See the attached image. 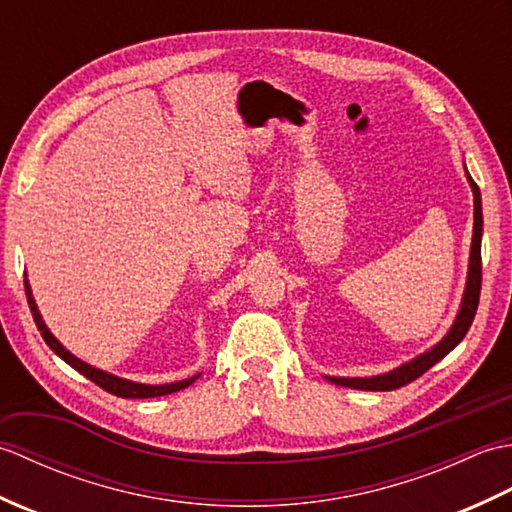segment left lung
Wrapping results in <instances>:
<instances>
[{
    "label": "left lung",
    "instance_id": "1",
    "mask_svg": "<svg viewBox=\"0 0 512 512\" xmlns=\"http://www.w3.org/2000/svg\"><path fill=\"white\" fill-rule=\"evenodd\" d=\"M464 173L466 180L471 184L473 191V239H471V255H469V273H466V286H464V295L460 301V310L455 314V321L449 328V332L442 336V339L429 347L427 352L418 354L411 361L402 363L394 369H389L385 374L378 376H358V378H350V376H325L334 385L341 387H350V389H363V391H391L398 387H405L411 380H416L418 376H422L427 372L429 367L436 365L438 361H442L455 345H458L466 332H469L471 323L475 319V310L477 303H480V288H482V195L477 184L473 182L471 173L466 171L464 165Z\"/></svg>",
    "mask_w": 512,
    "mask_h": 512
}]
</instances>
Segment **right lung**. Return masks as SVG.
Returning a JSON list of instances; mask_svg holds the SVG:
<instances>
[{
    "instance_id": "1",
    "label": "right lung",
    "mask_w": 512,
    "mask_h": 512,
    "mask_svg": "<svg viewBox=\"0 0 512 512\" xmlns=\"http://www.w3.org/2000/svg\"><path fill=\"white\" fill-rule=\"evenodd\" d=\"M24 288H26V297H28V306H30V312H32V319H35L37 328H39V332L43 336V341L48 343L50 350L57 354L59 358H63V361L68 363L70 367H74L76 372L83 374L85 378H90L92 383L103 387L105 391H110V394L121 396V398H156V396H167V394H173V391H180L184 387H189L191 383H195V380L200 378V374H195L191 378L176 380V383H167V385H145V383H136V380H127V378H121V376H114L110 372H103V369L81 361V358H76L70 350H65L57 336H54L48 330V325H46V321H43L41 312L37 308V301H35V297H32V288H30L28 277L24 279Z\"/></svg>"
}]
</instances>
